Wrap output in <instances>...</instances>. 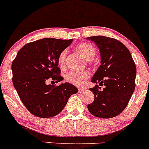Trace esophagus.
<instances>
[{
	"mask_svg": "<svg viewBox=\"0 0 149 149\" xmlns=\"http://www.w3.org/2000/svg\"><path fill=\"white\" fill-rule=\"evenodd\" d=\"M85 92V89L84 88H78V92L79 93H83V92Z\"/></svg>",
	"mask_w": 149,
	"mask_h": 149,
	"instance_id": "esophagus-1",
	"label": "esophagus"
}]
</instances>
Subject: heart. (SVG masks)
Masks as SVG:
<instances>
[{
	"label": "heart",
	"mask_w": 149,
	"mask_h": 149,
	"mask_svg": "<svg viewBox=\"0 0 149 149\" xmlns=\"http://www.w3.org/2000/svg\"><path fill=\"white\" fill-rule=\"evenodd\" d=\"M76 50L81 54V55L85 59L88 60L89 63L92 62V60L96 56L97 49L94 45L89 42H81L76 47ZM68 50L66 49H63L59 53L57 58V62L61 68H64L66 64ZM90 77V73L87 71H70L66 75V80L71 84L76 86H82Z\"/></svg>",
	"instance_id": "b5f03b06"
}]
</instances>
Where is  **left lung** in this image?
Here are the masks:
<instances>
[{
    "label": "left lung",
    "instance_id": "obj_1",
    "mask_svg": "<svg viewBox=\"0 0 149 149\" xmlns=\"http://www.w3.org/2000/svg\"><path fill=\"white\" fill-rule=\"evenodd\" d=\"M88 39L99 47L102 59L91 80L97 85L89 89L95 100L88 109L96 117L111 118L123 112L134 91L136 65L129 49L119 40L104 36ZM97 84L105 88L102 91Z\"/></svg>",
    "mask_w": 149,
    "mask_h": 149
}]
</instances>
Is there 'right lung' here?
<instances>
[{
	"label": "right lung",
	"mask_w": 149,
	"mask_h": 149,
	"mask_svg": "<svg viewBox=\"0 0 149 149\" xmlns=\"http://www.w3.org/2000/svg\"><path fill=\"white\" fill-rule=\"evenodd\" d=\"M72 39L42 38L26 44L12 64L13 83L25 107L40 118L57 116L68 100L78 92L74 85L61 83L47 85L48 80L57 83L64 79L58 67L57 58Z\"/></svg>",
	"instance_id": "1"
}]
</instances>
